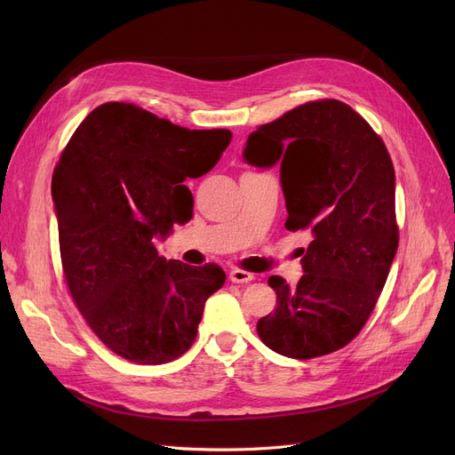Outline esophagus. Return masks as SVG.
<instances>
[{"label":"esophagus","mask_w":455,"mask_h":455,"mask_svg":"<svg viewBox=\"0 0 455 455\" xmlns=\"http://www.w3.org/2000/svg\"><path fill=\"white\" fill-rule=\"evenodd\" d=\"M228 278H230L234 283H247V282H251V280L254 278V275L249 273V271H243V269H232V271L228 273Z\"/></svg>","instance_id":"obj_1"}]
</instances>
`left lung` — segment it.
I'll return each mask as SVG.
<instances>
[{
    "label": "left lung",
    "mask_w": 455,
    "mask_h": 455,
    "mask_svg": "<svg viewBox=\"0 0 455 455\" xmlns=\"http://www.w3.org/2000/svg\"><path fill=\"white\" fill-rule=\"evenodd\" d=\"M249 165H280L285 228L312 237L297 285L271 276L276 307L256 324L271 350L336 352L363 328L398 249L395 170L381 138L338 100L312 101L251 132Z\"/></svg>",
    "instance_id": "8db88e82"
}]
</instances>
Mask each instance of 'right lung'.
<instances>
[{
  "instance_id": "1",
  "label": "right lung",
  "mask_w": 455,
  "mask_h": 455,
  "mask_svg": "<svg viewBox=\"0 0 455 455\" xmlns=\"http://www.w3.org/2000/svg\"><path fill=\"white\" fill-rule=\"evenodd\" d=\"M230 140L227 129L189 131L129 103H105L84 117L55 167L69 293L95 336L129 362L177 360L225 283L215 264L165 259L155 243L194 218L184 180L208 173Z\"/></svg>"
}]
</instances>
